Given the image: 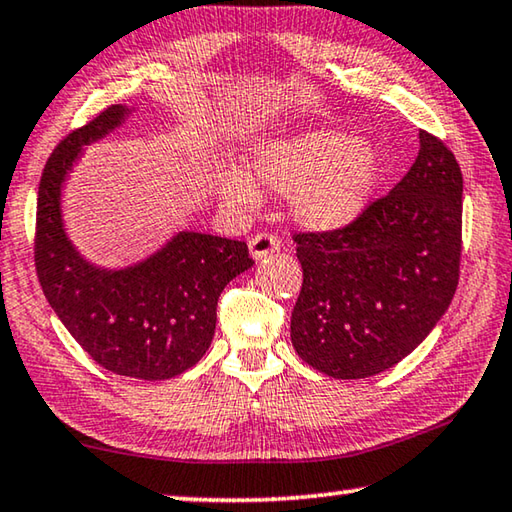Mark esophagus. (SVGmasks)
Returning <instances> with one entry per match:
<instances>
[{
    "label": "esophagus",
    "instance_id": "esophagus-1",
    "mask_svg": "<svg viewBox=\"0 0 512 512\" xmlns=\"http://www.w3.org/2000/svg\"><path fill=\"white\" fill-rule=\"evenodd\" d=\"M248 248H250V257H253L255 262H259V259H264L266 255L280 250V241H277V237L268 235V232H259V235H255L248 241Z\"/></svg>",
    "mask_w": 512,
    "mask_h": 512
}]
</instances>
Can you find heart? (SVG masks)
<instances>
[{
    "mask_svg": "<svg viewBox=\"0 0 512 512\" xmlns=\"http://www.w3.org/2000/svg\"><path fill=\"white\" fill-rule=\"evenodd\" d=\"M248 173L291 198V214L302 228L339 232L368 210L384 176V155L341 128H311L257 144L248 155ZM221 194L244 212L259 203L257 187L239 171L225 173Z\"/></svg>",
    "mask_w": 512,
    "mask_h": 512,
    "instance_id": "1",
    "label": "heart"
}]
</instances>
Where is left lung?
<instances>
[{
	"instance_id": "obj_1",
	"label": "left lung",
	"mask_w": 512,
	"mask_h": 512,
	"mask_svg": "<svg viewBox=\"0 0 512 512\" xmlns=\"http://www.w3.org/2000/svg\"><path fill=\"white\" fill-rule=\"evenodd\" d=\"M463 176L420 131L409 173L350 228L296 235L302 289L291 314L298 357L334 379L379 375L445 316L461 264Z\"/></svg>"
}]
</instances>
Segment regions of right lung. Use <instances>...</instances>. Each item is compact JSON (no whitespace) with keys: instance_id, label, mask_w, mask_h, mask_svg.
Instances as JSON below:
<instances>
[{"instance_id":"1","label":"right lung","mask_w":512,"mask_h":512,"mask_svg":"<svg viewBox=\"0 0 512 512\" xmlns=\"http://www.w3.org/2000/svg\"><path fill=\"white\" fill-rule=\"evenodd\" d=\"M135 115L112 106L67 135L51 153L38 189L36 268L45 298L90 357L115 375L160 381L203 359L216 327V302L255 262L244 241L180 230L137 262L101 266L69 237L63 192L85 146Z\"/></svg>"}]
</instances>
